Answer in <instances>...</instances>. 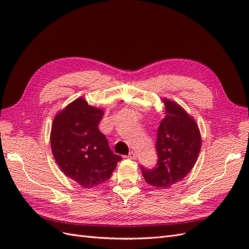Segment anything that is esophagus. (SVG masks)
Instances as JSON below:
<instances>
[{"label":"esophagus","mask_w":249,"mask_h":249,"mask_svg":"<svg viewBox=\"0 0 249 249\" xmlns=\"http://www.w3.org/2000/svg\"><path fill=\"white\" fill-rule=\"evenodd\" d=\"M127 158H129V159H131V160H136L137 155H136V153L131 152V153L129 154V156H127Z\"/></svg>","instance_id":"1"}]
</instances>
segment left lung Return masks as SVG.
<instances>
[{
  "label": "left lung",
  "instance_id": "1",
  "mask_svg": "<svg viewBox=\"0 0 249 249\" xmlns=\"http://www.w3.org/2000/svg\"><path fill=\"white\" fill-rule=\"evenodd\" d=\"M165 115L158 129V163L153 169L141 166L145 182L157 189H168L182 180L196 163L201 136L195 119L176 102L162 99Z\"/></svg>",
  "mask_w": 249,
  "mask_h": 249
}]
</instances>
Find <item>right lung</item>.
<instances>
[{
	"instance_id": "obj_1",
	"label": "right lung",
	"mask_w": 249,
	"mask_h": 249,
	"mask_svg": "<svg viewBox=\"0 0 249 249\" xmlns=\"http://www.w3.org/2000/svg\"><path fill=\"white\" fill-rule=\"evenodd\" d=\"M103 116V109L79 97L59 111L52 124L51 148L56 163L66 177L88 189L107 180L122 160L97 127Z\"/></svg>"
}]
</instances>
